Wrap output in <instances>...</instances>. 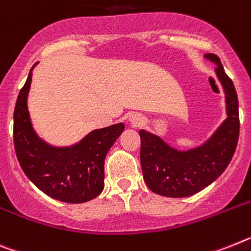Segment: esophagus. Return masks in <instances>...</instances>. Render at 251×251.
<instances>
[{
    "instance_id": "1",
    "label": "esophagus",
    "mask_w": 251,
    "mask_h": 251,
    "mask_svg": "<svg viewBox=\"0 0 251 251\" xmlns=\"http://www.w3.org/2000/svg\"><path fill=\"white\" fill-rule=\"evenodd\" d=\"M128 123L131 124L132 126H141L144 124V120L141 119L140 115H138V113H131L130 116H128Z\"/></svg>"
}]
</instances>
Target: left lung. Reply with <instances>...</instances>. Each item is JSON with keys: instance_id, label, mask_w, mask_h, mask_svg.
<instances>
[{"instance_id": "left-lung-1", "label": "left lung", "mask_w": 251, "mask_h": 251, "mask_svg": "<svg viewBox=\"0 0 251 251\" xmlns=\"http://www.w3.org/2000/svg\"><path fill=\"white\" fill-rule=\"evenodd\" d=\"M203 58L216 65L215 73L225 95L226 119L206 141L188 150L176 149L147 130L139 131L144 180L156 195L173 198L196 195L224 173L236 149L240 124L234 83L219 56L207 53Z\"/></svg>"}]
</instances>
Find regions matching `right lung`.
<instances>
[{
	"label": "right lung",
	"mask_w": 251,
	"mask_h": 251,
	"mask_svg": "<svg viewBox=\"0 0 251 251\" xmlns=\"http://www.w3.org/2000/svg\"><path fill=\"white\" fill-rule=\"evenodd\" d=\"M19 93L14 112V143L26 177L49 197L67 203L88 202L103 191L104 159L125 130L123 123L96 128L71 147H54L41 139L27 108L32 71Z\"/></svg>",
	"instance_id": "add662e5"
}]
</instances>
